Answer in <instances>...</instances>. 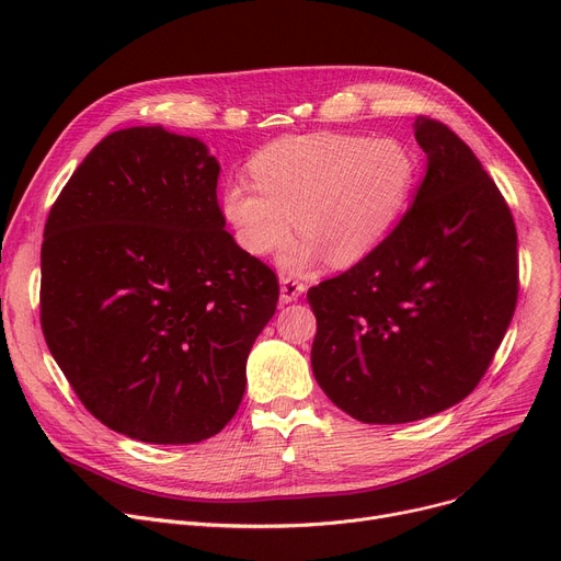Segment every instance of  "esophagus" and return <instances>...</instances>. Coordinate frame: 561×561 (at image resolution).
Here are the masks:
<instances>
[{
  "instance_id": "esophagus-1",
  "label": "esophagus",
  "mask_w": 561,
  "mask_h": 561,
  "mask_svg": "<svg viewBox=\"0 0 561 561\" xmlns=\"http://www.w3.org/2000/svg\"><path fill=\"white\" fill-rule=\"evenodd\" d=\"M305 284L302 282H298L296 277H290V275H284L282 277V282H279V300H282V305H288V302H296L302 293H305Z\"/></svg>"
}]
</instances>
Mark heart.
<instances>
[{
	"label": "heart",
	"mask_w": 561,
	"mask_h": 561,
	"mask_svg": "<svg viewBox=\"0 0 561 561\" xmlns=\"http://www.w3.org/2000/svg\"><path fill=\"white\" fill-rule=\"evenodd\" d=\"M254 182L222 191V214L239 245L265 256L286 243L300 218V241L282 252L290 271L328 254L332 265L368 256L404 214L416 184V159L391 138L309 134L271 142L250 163Z\"/></svg>",
	"instance_id": "1"
}]
</instances>
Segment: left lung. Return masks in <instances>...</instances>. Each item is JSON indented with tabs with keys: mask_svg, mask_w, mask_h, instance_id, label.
<instances>
[{
	"mask_svg": "<svg viewBox=\"0 0 561 561\" xmlns=\"http://www.w3.org/2000/svg\"><path fill=\"white\" fill-rule=\"evenodd\" d=\"M427 174L368 256L311 286L313 377L362 423L438 414L473 391L518 298L516 225L473 150L419 115Z\"/></svg>",
	"mask_w": 561,
	"mask_h": 561,
	"instance_id": "1",
	"label": "left lung"
}]
</instances>
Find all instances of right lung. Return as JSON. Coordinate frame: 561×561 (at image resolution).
I'll return each instance as SVG.
<instances>
[{
  "mask_svg": "<svg viewBox=\"0 0 561 561\" xmlns=\"http://www.w3.org/2000/svg\"><path fill=\"white\" fill-rule=\"evenodd\" d=\"M206 145L163 127L108 134L45 222L41 325L91 414L157 446L218 434L245 393L277 275L236 245Z\"/></svg>",
  "mask_w": 561,
  "mask_h": 561,
  "instance_id": "add662e5",
  "label": "right lung"
}]
</instances>
